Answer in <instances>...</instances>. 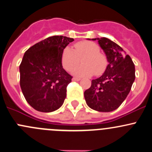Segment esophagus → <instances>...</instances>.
<instances>
[{
	"mask_svg": "<svg viewBox=\"0 0 152 152\" xmlns=\"http://www.w3.org/2000/svg\"><path fill=\"white\" fill-rule=\"evenodd\" d=\"M73 81H80L81 79L80 78H76V77H73V79H72Z\"/></svg>",
	"mask_w": 152,
	"mask_h": 152,
	"instance_id": "obj_1",
	"label": "esophagus"
}]
</instances>
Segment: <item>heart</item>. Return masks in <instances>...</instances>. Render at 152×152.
I'll list each match as a JSON object with an SVG mask.
<instances>
[{
	"label": "heart",
	"instance_id": "heart-1",
	"mask_svg": "<svg viewBox=\"0 0 152 152\" xmlns=\"http://www.w3.org/2000/svg\"><path fill=\"white\" fill-rule=\"evenodd\" d=\"M83 57V65L74 68L73 73L78 76H89L95 73L100 76L107 69L108 60L105 54L100 52V47L95 43L82 41L74 44V50L69 47L63 49L61 62L66 71H71Z\"/></svg>",
	"mask_w": 152,
	"mask_h": 152
}]
</instances>
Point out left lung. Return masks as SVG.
Segmentation results:
<instances>
[{"label":"left lung","instance_id":"left-lung-1","mask_svg":"<svg viewBox=\"0 0 152 152\" xmlns=\"http://www.w3.org/2000/svg\"><path fill=\"white\" fill-rule=\"evenodd\" d=\"M98 41L108 60L105 73L92 81L84 92L86 103L92 109L101 112L114 111L122 104L135 81V65L128 55L117 44L107 38Z\"/></svg>","mask_w":152,"mask_h":152}]
</instances>
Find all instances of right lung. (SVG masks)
I'll return each instance as SVG.
<instances>
[{
  "label": "right lung",
  "instance_id": "right-lung-1",
  "mask_svg": "<svg viewBox=\"0 0 152 152\" xmlns=\"http://www.w3.org/2000/svg\"><path fill=\"white\" fill-rule=\"evenodd\" d=\"M73 41L66 36H50L25 52L20 65V87L34 109L52 112L63 104L73 76L63 69L61 56Z\"/></svg>",
  "mask_w": 152,
  "mask_h": 152
}]
</instances>
